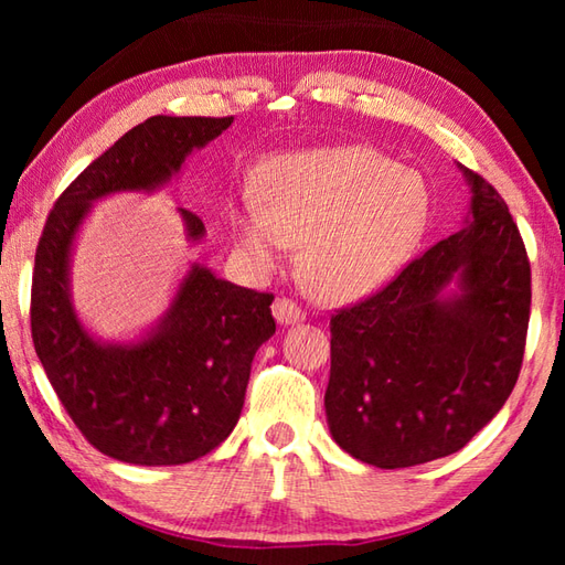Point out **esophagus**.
Segmentation results:
<instances>
[{
    "instance_id": "1",
    "label": "esophagus",
    "mask_w": 565,
    "mask_h": 565,
    "mask_svg": "<svg viewBox=\"0 0 565 565\" xmlns=\"http://www.w3.org/2000/svg\"><path fill=\"white\" fill-rule=\"evenodd\" d=\"M271 310H274V318L279 320L281 326H294V322H303L306 320L303 308L298 306V303H294L291 298H286V296L276 298Z\"/></svg>"
}]
</instances>
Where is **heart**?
Listing matches in <instances>:
<instances>
[{"label": "heart", "mask_w": 565, "mask_h": 565, "mask_svg": "<svg viewBox=\"0 0 565 565\" xmlns=\"http://www.w3.org/2000/svg\"><path fill=\"white\" fill-rule=\"evenodd\" d=\"M425 179L364 146L320 148L262 167L259 196L243 194L231 223L249 267L271 271L301 245V274L320 301L376 291L425 231Z\"/></svg>", "instance_id": "1"}]
</instances>
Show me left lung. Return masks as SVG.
Wrapping results in <instances>:
<instances>
[{
    "label": "left lung",
    "mask_w": 565,
    "mask_h": 565,
    "mask_svg": "<svg viewBox=\"0 0 565 565\" xmlns=\"http://www.w3.org/2000/svg\"><path fill=\"white\" fill-rule=\"evenodd\" d=\"M471 221L330 318L326 413L334 441L379 468L449 456L483 429L518 383L532 269L508 203L481 174ZM462 294L444 299L452 276Z\"/></svg>",
    "instance_id": "obj_1"
}]
</instances>
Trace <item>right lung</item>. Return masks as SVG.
Returning <instances> with one entry per match:
<instances>
[{"instance_id":"1","label":"right lung","mask_w":565,"mask_h":565,"mask_svg":"<svg viewBox=\"0 0 565 565\" xmlns=\"http://www.w3.org/2000/svg\"><path fill=\"white\" fill-rule=\"evenodd\" d=\"M233 116H152L77 174L47 213L35 247L31 338L53 391L82 437L138 466L196 461L239 419L252 359L276 322L271 294L191 267L160 328L138 344H99L70 303L72 237L94 199L164 184L186 154L218 138ZM191 239L203 221L184 211Z\"/></svg>"}]
</instances>
